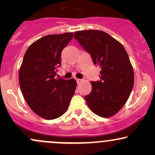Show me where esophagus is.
<instances>
[{
    "mask_svg": "<svg viewBox=\"0 0 155 155\" xmlns=\"http://www.w3.org/2000/svg\"><path fill=\"white\" fill-rule=\"evenodd\" d=\"M83 80L82 79H76V82H77V84H80L82 82Z\"/></svg>",
    "mask_w": 155,
    "mask_h": 155,
    "instance_id": "obj_1",
    "label": "esophagus"
}]
</instances>
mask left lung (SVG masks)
I'll return each instance as SVG.
<instances>
[{
	"instance_id": "1",
	"label": "left lung",
	"mask_w": 155,
	"mask_h": 155,
	"mask_svg": "<svg viewBox=\"0 0 155 155\" xmlns=\"http://www.w3.org/2000/svg\"><path fill=\"white\" fill-rule=\"evenodd\" d=\"M74 37L101 68L100 81H91L92 91L84 96L95 114L110 117L124 106L132 91L134 73L123 46L101 31H81Z\"/></svg>"
}]
</instances>
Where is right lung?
Wrapping results in <instances>:
<instances>
[{
  "mask_svg": "<svg viewBox=\"0 0 155 155\" xmlns=\"http://www.w3.org/2000/svg\"><path fill=\"white\" fill-rule=\"evenodd\" d=\"M73 34L48 35L37 40L27 49L19 69V82L25 100L46 120L62 116L75 93V79L55 78L61 66L62 51Z\"/></svg>",
  "mask_w": 155,
  "mask_h": 155,
  "instance_id": "1",
  "label": "right lung"
}]
</instances>
